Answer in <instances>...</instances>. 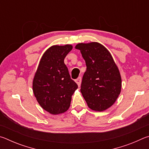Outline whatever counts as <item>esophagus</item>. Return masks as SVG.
Returning <instances> with one entry per match:
<instances>
[{
	"label": "esophagus",
	"mask_w": 149,
	"mask_h": 149,
	"mask_svg": "<svg viewBox=\"0 0 149 149\" xmlns=\"http://www.w3.org/2000/svg\"><path fill=\"white\" fill-rule=\"evenodd\" d=\"M75 82L77 83V84L78 85V86L80 87L81 84V77H79L77 79H75Z\"/></svg>",
	"instance_id": "1"
}]
</instances>
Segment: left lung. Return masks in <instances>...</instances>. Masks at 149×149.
<instances>
[{
  "label": "left lung",
  "instance_id": "left-lung-1",
  "mask_svg": "<svg viewBox=\"0 0 149 149\" xmlns=\"http://www.w3.org/2000/svg\"><path fill=\"white\" fill-rule=\"evenodd\" d=\"M75 49L80 50L87 66L81 85L83 97L91 110H107L114 104L122 87L119 70L112 55L97 42L79 43Z\"/></svg>",
  "mask_w": 149,
  "mask_h": 149
}]
</instances>
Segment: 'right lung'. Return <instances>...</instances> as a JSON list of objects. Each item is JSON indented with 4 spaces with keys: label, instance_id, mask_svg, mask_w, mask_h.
<instances>
[{
    "label": "right lung",
    "instance_id": "obj_1",
    "mask_svg": "<svg viewBox=\"0 0 149 149\" xmlns=\"http://www.w3.org/2000/svg\"><path fill=\"white\" fill-rule=\"evenodd\" d=\"M72 46L54 45L45 51L40 60L33 81V91L37 102L52 114L68 109L72 96L77 85L70 77L64 60Z\"/></svg>",
    "mask_w": 149,
    "mask_h": 149
}]
</instances>
